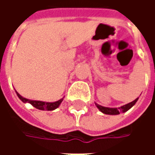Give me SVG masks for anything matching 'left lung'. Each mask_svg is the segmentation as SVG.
Wrapping results in <instances>:
<instances>
[{
  "label": "left lung",
  "instance_id": "8db88e82",
  "mask_svg": "<svg viewBox=\"0 0 155 155\" xmlns=\"http://www.w3.org/2000/svg\"><path fill=\"white\" fill-rule=\"evenodd\" d=\"M139 100V98L135 99L134 101L130 102L129 104H124V105H122L120 107L118 108H110V107H104V106H102V105H100L98 104L97 103H95V105L96 107L100 110V111H101L103 114H110V115H116V114H120V113H124L128 111L130 109L133 107L134 105L135 104L137 101Z\"/></svg>",
  "mask_w": 155,
  "mask_h": 155
}]
</instances>
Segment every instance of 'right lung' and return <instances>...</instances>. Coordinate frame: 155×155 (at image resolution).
Returning a JSON list of instances; mask_svg holds the SVG:
<instances>
[{
  "label": "right lung",
  "mask_w": 155,
  "mask_h": 155,
  "mask_svg": "<svg viewBox=\"0 0 155 155\" xmlns=\"http://www.w3.org/2000/svg\"><path fill=\"white\" fill-rule=\"evenodd\" d=\"M15 93L17 94V96L19 99L23 102V103H29L31 104L32 106H34L38 110H54L55 109H57L60 104H61V102L64 100V97L61 98V100L55 101V102H45V101H32V100H29L26 98L22 97L21 94H19L17 91H15Z\"/></svg>",
  "instance_id": "1"
}]
</instances>
